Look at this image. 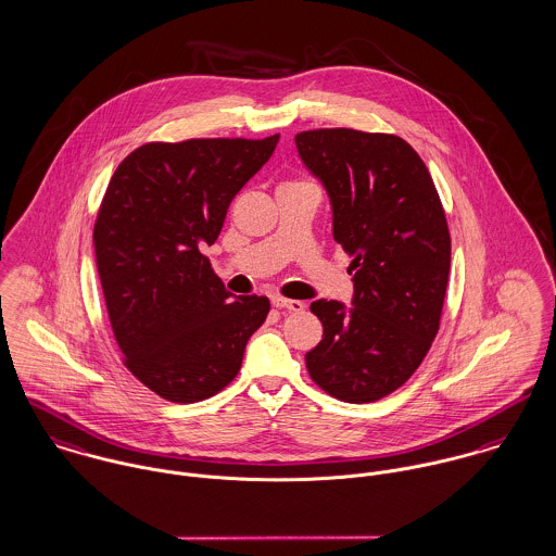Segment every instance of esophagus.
<instances>
[{"instance_id": "obj_1", "label": "esophagus", "mask_w": 556, "mask_h": 556, "mask_svg": "<svg viewBox=\"0 0 556 556\" xmlns=\"http://www.w3.org/2000/svg\"><path fill=\"white\" fill-rule=\"evenodd\" d=\"M273 302V306L275 308H283V311H294V313H299V311H304V302H300V300H288L281 299V296H273L270 299Z\"/></svg>"}]
</instances>
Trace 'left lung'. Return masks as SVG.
<instances>
[{
	"mask_svg": "<svg viewBox=\"0 0 556 556\" xmlns=\"http://www.w3.org/2000/svg\"><path fill=\"white\" fill-rule=\"evenodd\" d=\"M294 141L330 199L334 241L353 256L351 306L311 304L324 339L306 368L342 402H375L410 379L440 328L451 268L444 210L426 163L395 135L319 128Z\"/></svg>",
	"mask_w": 556,
	"mask_h": 556,
	"instance_id": "1",
	"label": "left lung"
}]
</instances>
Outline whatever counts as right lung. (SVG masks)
Segmentation results:
<instances>
[{
  "instance_id": "obj_1",
  "label": "right lung",
  "mask_w": 556,
  "mask_h": 556,
  "mask_svg": "<svg viewBox=\"0 0 556 556\" xmlns=\"http://www.w3.org/2000/svg\"><path fill=\"white\" fill-rule=\"evenodd\" d=\"M277 141L146 143L110 179L92 235L103 296L128 370L165 400L224 389L268 315L266 296H232L203 250Z\"/></svg>"
}]
</instances>
